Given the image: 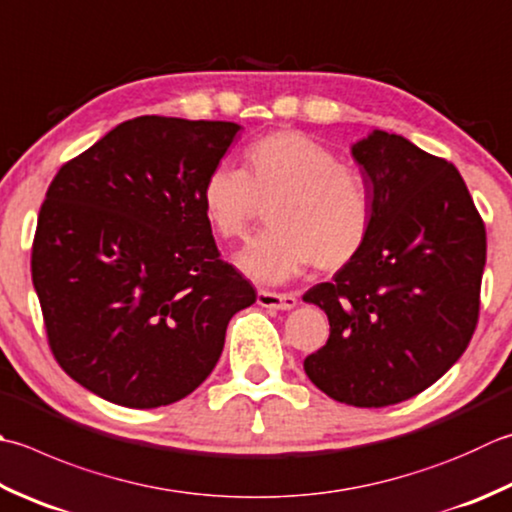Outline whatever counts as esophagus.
I'll use <instances>...</instances> for the list:
<instances>
[{
  "label": "esophagus",
  "mask_w": 512,
  "mask_h": 512,
  "mask_svg": "<svg viewBox=\"0 0 512 512\" xmlns=\"http://www.w3.org/2000/svg\"><path fill=\"white\" fill-rule=\"evenodd\" d=\"M257 304L264 308H277V310H290L295 308L297 297L293 293H273V290H257Z\"/></svg>",
  "instance_id": "obj_1"
}]
</instances>
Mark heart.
<instances>
[{
    "instance_id": "obj_1",
    "label": "heart",
    "mask_w": 512,
    "mask_h": 512,
    "mask_svg": "<svg viewBox=\"0 0 512 512\" xmlns=\"http://www.w3.org/2000/svg\"><path fill=\"white\" fill-rule=\"evenodd\" d=\"M244 168L219 166L202 186L210 228L235 242L268 208L270 230L237 257L259 282H284L313 264L337 270L362 253L373 226L364 170L299 130H275L244 150Z\"/></svg>"
}]
</instances>
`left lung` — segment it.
Listing matches in <instances>:
<instances>
[{"label": "left lung", "mask_w": 512, "mask_h": 512, "mask_svg": "<svg viewBox=\"0 0 512 512\" xmlns=\"http://www.w3.org/2000/svg\"><path fill=\"white\" fill-rule=\"evenodd\" d=\"M373 190V226L353 262L304 302L328 315L310 382L357 408L399 404L435 384L479 319L486 226L459 170L402 135L353 146Z\"/></svg>", "instance_id": "left-lung-1"}]
</instances>
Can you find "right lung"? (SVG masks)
<instances>
[{"label": "right lung", "instance_id": "1", "mask_svg": "<svg viewBox=\"0 0 512 512\" xmlns=\"http://www.w3.org/2000/svg\"><path fill=\"white\" fill-rule=\"evenodd\" d=\"M237 130L135 117L50 182L30 273L50 353L90 393L126 408L179 402L213 373L230 317L255 304L202 208Z\"/></svg>", "mask_w": 512, "mask_h": 512}]
</instances>
